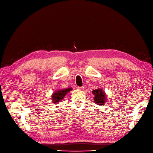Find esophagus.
<instances>
[{"mask_svg":"<svg viewBox=\"0 0 153 153\" xmlns=\"http://www.w3.org/2000/svg\"><path fill=\"white\" fill-rule=\"evenodd\" d=\"M76 88H77L78 90H80V91H83L84 89V87L83 86L82 87H77Z\"/></svg>","mask_w":153,"mask_h":153,"instance_id":"esophagus-1","label":"esophagus"}]
</instances>
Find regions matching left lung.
Returning <instances> with one entry per match:
<instances>
[{
  "instance_id": "obj_1",
  "label": "left lung",
  "mask_w": 153,
  "mask_h": 153,
  "mask_svg": "<svg viewBox=\"0 0 153 153\" xmlns=\"http://www.w3.org/2000/svg\"><path fill=\"white\" fill-rule=\"evenodd\" d=\"M92 94L94 96V103L98 105H105L106 104V94L101 89H97L92 91Z\"/></svg>"
}]
</instances>
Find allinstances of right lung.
Masks as SVG:
<instances>
[{
	"label": "right lung",
	"mask_w": 153,
	"mask_h": 153,
	"mask_svg": "<svg viewBox=\"0 0 153 153\" xmlns=\"http://www.w3.org/2000/svg\"><path fill=\"white\" fill-rule=\"evenodd\" d=\"M71 90H73L72 88L69 87V88H67V89H60L59 91H55L52 95V100L53 103L55 104L59 103V101H61L62 100H63L64 96H65L67 94V93H68V92L69 91H71Z\"/></svg>",
	"instance_id": "add662e5"
}]
</instances>
